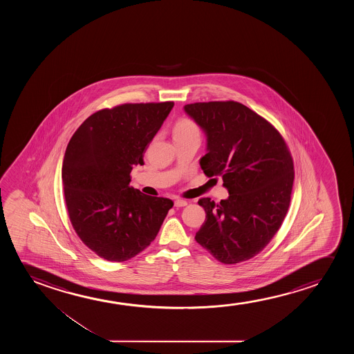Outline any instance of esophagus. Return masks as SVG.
<instances>
[{
  "mask_svg": "<svg viewBox=\"0 0 354 354\" xmlns=\"http://www.w3.org/2000/svg\"><path fill=\"white\" fill-rule=\"evenodd\" d=\"M174 205L176 208H181V207H185V205H187V202L184 201V199H175Z\"/></svg>",
  "mask_w": 354,
  "mask_h": 354,
  "instance_id": "esophagus-1",
  "label": "esophagus"
}]
</instances>
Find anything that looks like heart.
<instances>
[{"label":"heart","mask_w":354,"mask_h":354,"mask_svg":"<svg viewBox=\"0 0 354 354\" xmlns=\"http://www.w3.org/2000/svg\"><path fill=\"white\" fill-rule=\"evenodd\" d=\"M189 134H198V128L194 122L187 118H183L176 122L174 127V136H189Z\"/></svg>","instance_id":"obj_1"}]
</instances>
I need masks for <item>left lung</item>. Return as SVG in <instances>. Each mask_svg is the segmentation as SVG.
<instances>
[{
    "mask_svg": "<svg viewBox=\"0 0 354 354\" xmlns=\"http://www.w3.org/2000/svg\"><path fill=\"white\" fill-rule=\"evenodd\" d=\"M184 111L203 131L204 174L221 176L228 197L199 199L205 221L196 241L216 260L255 257L281 227L290 204L294 165L286 141L261 116L236 102H196Z\"/></svg>",
    "mask_w": 354,
    "mask_h": 354,
    "instance_id": "left-lung-1",
    "label": "left lung"
}]
</instances>
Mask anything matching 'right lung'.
Here are the masks:
<instances>
[{
	"instance_id": "1",
	"label": "right lung",
	"mask_w": 354,
	"mask_h": 354,
	"mask_svg": "<svg viewBox=\"0 0 354 354\" xmlns=\"http://www.w3.org/2000/svg\"><path fill=\"white\" fill-rule=\"evenodd\" d=\"M174 102L124 104L93 113L75 131L64 156V194L73 228L107 261L129 260L150 245L171 207L129 186L131 171Z\"/></svg>"
}]
</instances>
